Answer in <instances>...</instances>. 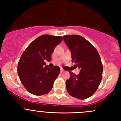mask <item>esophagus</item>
Here are the masks:
<instances>
[{
    "instance_id": "esophagus-1",
    "label": "esophagus",
    "mask_w": 121,
    "mask_h": 121,
    "mask_svg": "<svg viewBox=\"0 0 121 121\" xmlns=\"http://www.w3.org/2000/svg\"><path fill=\"white\" fill-rule=\"evenodd\" d=\"M64 71H64L63 69H62V68L60 69V73H63Z\"/></svg>"
}]
</instances>
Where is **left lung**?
<instances>
[{
  "instance_id": "1",
  "label": "left lung",
  "mask_w": 121,
  "mask_h": 121,
  "mask_svg": "<svg viewBox=\"0 0 121 121\" xmlns=\"http://www.w3.org/2000/svg\"><path fill=\"white\" fill-rule=\"evenodd\" d=\"M64 41L71 53L72 61L81 69L78 75L69 71L66 88L71 96L80 99L91 97L98 89L102 77L103 66L98 51L82 36L67 35Z\"/></svg>"
}]
</instances>
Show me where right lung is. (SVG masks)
Here are the masks:
<instances>
[{
    "label": "right lung",
    "instance_id": "1",
    "mask_svg": "<svg viewBox=\"0 0 121 121\" xmlns=\"http://www.w3.org/2000/svg\"><path fill=\"white\" fill-rule=\"evenodd\" d=\"M62 40L61 36L42 35L32 41L22 54L17 65L18 75L23 86L31 94H46L53 88L60 68L44 67V60H52L55 47Z\"/></svg>",
    "mask_w": 121,
    "mask_h": 121
}]
</instances>
